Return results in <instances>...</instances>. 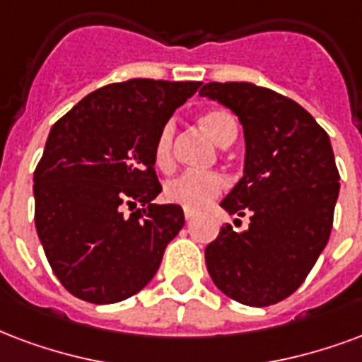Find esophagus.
Segmentation results:
<instances>
[{
    "mask_svg": "<svg viewBox=\"0 0 362 362\" xmlns=\"http://www.w3.org/2000/svg\"><path fill=\"white\" fill-rule=\"evenodd\" d=\"M194 216H195V211H192V209H184V218H186V221H192Z\"/></svg>",
    "mask_w": 362,
    "mask_h": 362,
    "instance_id": "obj_1",
    "label": "esophagus"
}]
</instances>
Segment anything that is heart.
Here are the masks:
<instances>
[{
  "label": "heart",
  "mask_w": 362,
  "mask_h": 362,
  "mask_svg": "<svg viewBox=\"0 0 362 362\" xmlns=\"http://www.w3.org/2000/svg\"><path fill=\"white\" fill-rule=\"evenodd\" d=\"M203 130L218 144V146H230L238 134L235 119L226 109H209L199 117ZM174 127L173 122H167L157 134L153 146V160L160 170H170L174 165ZM226 186L224 176L218 173H188L178 174L176 178L165 184L163 195L168 203L180 205L184 209H203L207 203L215 199Z\"/></svg>",
  "instance_id": "b5f03b06"
}]
</instances>
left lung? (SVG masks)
I'll list each match as a JSON object with an SVG mask.
<instances>
[{"mask_svg":"<svg viewBox=\"0 0 362 362\" xmlns=\"http://www.w3.org/2000/svg\"><path fill=\"white\" fill-rule=\"evenodd\" d=\"M199 95L238 117L245 138L242 180L221 202L249 226H222L205 263L222 293L269 307L305 282L328 243L339 173L330 138L293 99L249 82H209Z\"/></svg>","mask_w":362,"mask_h":362,"instance_id":"left-lung-1","label":"left lung"}]
</instances>
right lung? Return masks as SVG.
<instances>
[{
	"instance_id": "add662e5",
	"label": "right lung",
	"mask_w": 362,
	"mask_h": 362,
	"mask_svg": "<svg viewBox=\"0 0 362 362\" xmlns=\"http://www.w3.org/2000/svg\"><path fill=\"white\" fill-rule=\"evenodd\" d=\"M202 82L132 78L99 88L53 124L34 170V221L49 267L74 297L107 305L146 288L184 226L155 205L153 146ZM130 217L122 211L135 206Z\"/></svg>"
}]
</instances>
